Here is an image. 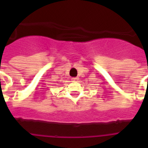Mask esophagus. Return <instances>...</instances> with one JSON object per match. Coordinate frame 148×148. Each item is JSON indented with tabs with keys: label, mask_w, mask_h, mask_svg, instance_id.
Here are the masks:
<instances>
[{
	"label": "esophagus",
	"mask_w": 148,
	"mask_h": 148,
	"mask_svg": "<svg viewBox=\"0 0 148 148\" xmlns=\"http://www.w3.org/2000/svg\"><path fill=\"white\" fill-rule=\"evenodd\" d=\"M72 81H73V82H77V81H78V77H73Z\"/></svg>",
	"instance_id": "34e87169"
}]
</instances>
